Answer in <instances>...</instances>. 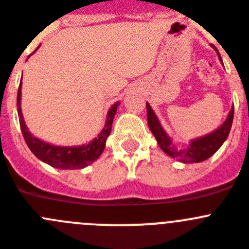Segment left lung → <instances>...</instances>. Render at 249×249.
I'll list each match as a JSON object with an SVG mask.
<instances>
[{
	"mask_svg": "<svg viewBox=\"0 0 249 249\" xmlns=\"http://www.w3.org/2000/svg\"><path fill=\"white\" fill-rule=\"evenodd\" d=\"M213 47V46H212ZM214 48V47H213ZM214 51L218 54L219 60L221 55H219L217 48ZM146 110H147V124H149L151 133L155 136L156 141H158L159 146L161 147L166 155L171 156V158L176 159V160L181 161L185 163H195V162H201V161L207 160L208 158H211L214 152L222 146V144L228 138V134L231 131V126H232V122H233V113H234V107H232L228 113L227 118L223 122V124L216 130L211 131L210 134L196 138L194 140L190 141V144L187 147H181L178 149L172 139L167 135V133L163 130L162 125H161L160 120L158 119L155 111L152 110L149 103H146Z\"/></svg>",
	"mask_w": 249,
	"mask_h": 249,
	"instance_id": "1",
	"label": "left lung"
}]
</instances>
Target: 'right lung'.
I'll list each match as a JSON object with an SVG mask.
<instances>
[{"mask_svg": "<svg viewBox=\"0 0 249 249\" xmlns=\"http://www.w3.org/2000/svg\"><path fill=\"white\" fill-rule=\"evenodd\" d=\"M21 89L22 79L18 91H17V113H18L19 118V126H21L22 134H23L27 146L30 147V150L35 154V156H37V159H39L43 162L48 163L51 166L55 167V169L73 170L84 169V167L90 165L91 162H94V161L102 155L103 151H104L107 139L110 135L114 115L116 114V110H118V107H119L120 102H116L109 109L107 122H105L104 127H103V130L99 133L98 138L93 139L88 144L78 145V146H58V145L46 142V141L36 138V136H33L31 134V131L27 127L26 123H24L23 114H22Z\"/></svg>", "mask_w": 249, "mask_h": 249, "instance_id": "add662e5", "label": "right lung"}]
</instances>
